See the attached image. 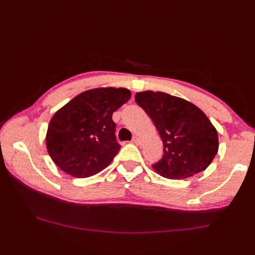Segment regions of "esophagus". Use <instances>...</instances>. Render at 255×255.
I'll use <instances>...</instances> for the list:
<instances>
[{
    "label": "esophagus",
    "instance_id": "1",
    "mask_svg": "<svg viewBox=\"0 0 255 255\" xmlns=\"http://www.w3.org/2000/svg\"><path fill=\"white\" fill-rule=\"evenodd\" d=\"M132 142L134 143V144H137V145H140L142 143V140L140 139L139 137H133V139H132Z\"/></svg>",
    "mask_w": 255,
    "mask_h": 255
}]
</instances>
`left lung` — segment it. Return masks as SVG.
I'll list each match as a JSON object with an SVG mask.
<instances>
[{"mask_svg": "<svg viewBox=\"0 0 255 255\" xmlns=\"http://www.w3.org/2000/svg\"><path fill=\"white\" fill-rule=\"evenodd\" d=\"M134 100L152 119L163 142V156L152 165L156 173L181 180L207 169L219 143L217 130L202 110L163 92H139Z\"/></svg>", "mask_w": 255, "mask_h": 255, "instance_id": "8db88e82", "label": "left lung"}]
</instances>
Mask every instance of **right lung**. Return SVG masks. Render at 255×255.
<instances>
[{"label":"right lung","instance_id":"obj_1","mask_svg":"<svg viewBox=\"0 0 255 255\" xmlns=\"http://www.w3.org/2000/svg\"><path fill=\"white\" fill-rule=\"evenodd\" d=\"M130 97V91L123 88L88 90L57 111L46 136L52 161L78 178L104 170L121 149L113 113Z\"/></svg>","mask_w":255,"mask_h":255}]
</instances>
